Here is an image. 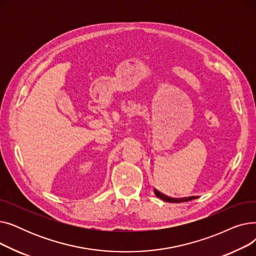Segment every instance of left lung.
Returning a JSON list of instances; mask_svg holds the SVG:
<instances>
[{"mask_svg": "<svg viewBox=\"0 0 256 256\" xmlns=\"http://www.w3.org/2000/svg\"><path fill=\"white\" fill-rule=\"evenodd\" d=\"M154 194H156V197L160 198V199L164 200V201H167V202H176V204L184 202V201H190V200H193V199L198 198V196H188V197H180V198L169 197V196L164 195L163 193H160V191H158V190H156V189H154Z\"/></svg>", "mask_w": 256, "mask_h": 256, "instance_id": "8db88e82", "label": "left lung"}]
</instances>
